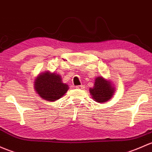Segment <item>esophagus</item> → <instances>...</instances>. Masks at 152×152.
<instances>
[{
  "mask_svg": "<svg viewBox=\"0 0 152 152\" xmlns=\"http://www.w3.org/2000/svg\"><path fill=\"white\" fill-rule=\"evenodd\" d=\"M76 89H81L83 88V86H81V85H80V86H76Z\"/></svg>",
  "mask_w": 152,
  "mask_h": 152,
  "instance_id": "obj_1",
  "label": "esophagus"
}]
</instances>
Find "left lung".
Here are the masks:
<instances>
[{"label":"left lung","instance_id":"8db88e82","mask_svg":"<svg viewBox=\"0 0 152 152\" xmlns=\"http://www.w3.org/2000/svg\"><path fill=\"white\" fill-rule=\"evenodd\" d=\"M89 92L94 100L97 103H105L114 95V87L111 82L100 76L95 79L94 87L89 88Z\"/></svg>","mask_w":152,"mask_h":152}]
</instances>
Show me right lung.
Masks as SVG:
<instances>
[{
	"label": "right lung",
	"mask_w": 152,
	"mask_h": 152,
	"mask_svg": "<svg viewBox=\"0 0 152 152\" xmlns=\"http://www.w3.org/2000/svg\"><path fill=\"white\" fill-rule=\"evenodd\" d=\"M36 92L47 101H55L66 93L68 85L63 82L61 76L56 73L45 71L36 78L34 82Z\"/></svg>",
	"instance_id": "right-lung-1"
}]
</instances>
